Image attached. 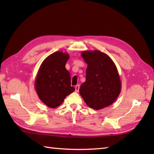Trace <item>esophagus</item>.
Segmentation results:
<instances>
[{
    "instance_id": "34e87169",
    "label": "esophagus",
    "mask_w": 154,
    "mask_h": 154,
    "mask_svg": "<svg viewBox=\"0 0 154 154\" xmlns=\"http://www.w3.org/2000/svg\"><path fill=\"white\" fill-rule=\"evenodd\" d=\"M79 85H77L76 86H75V92H79Z\"/></svg>"
}]
</instances>
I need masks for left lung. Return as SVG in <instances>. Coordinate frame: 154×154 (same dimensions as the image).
<instances>
[{
  "mask_svg": "<svg viewBox=\"0 0 154 154\" xmlns=\"http://www.w3.org/2000/svg\"><path fill=\"white\" fill-rule=\"evenodd\" d=\"M81 56L87 63L86 81L79 93L91 109L100 110L112 104L119 97L121 82L115 64L100 51H85Z\"/></svg>",
  "mask_w": 154,
  "mask_h": 154,
  "instance_id": "1",
  "label": "left lung"
}]
</instances>
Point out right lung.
<instances>
[{"instance_id":"obj_1","label":"right lung","mask_w":154,"mask_h":154,"mask_svg":"<svg viewBox=\"0 0 154 154\" xmlns=\"http://www.w3.org/2000/svg\"><path fill=\"white\" fill-rule=\"evenodd\" d=\"M69 58L68 54L56 51L45 58L39 69L35 81V91L48 107L54 109L60 106L75 91L71 86L69 72L65 68Z\"/></svg>"}]
</instances>
